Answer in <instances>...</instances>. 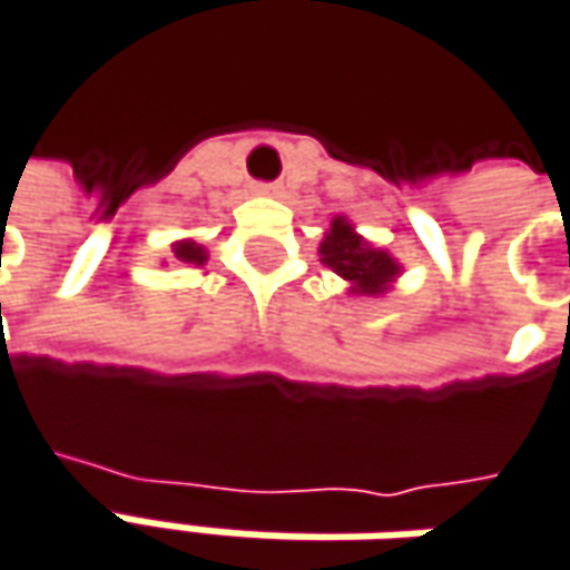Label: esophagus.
Segmentation results:
<instances>
[{
    "label": "esophagus",
    "mask_w": 570,
    "mask_h": 570,
    "mask_svg": "<svg viewBox=\"0 0 570 570\" xmlns=\"http://www.w3.org/2000/svg\"><path fill=\"white\" fill-rule=\"evenodd\" d=\"M255 191L258 195H281V186L277 183H255Z\"/></svg>",
    "instance_id": "34e87169"
}]
</instances>
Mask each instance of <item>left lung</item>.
Listing matches in <instances>:
<instances>
[{"mask_svg":"<svg viewBox=\"0 0 570 570\" xmlns=\"http://www.w3.org/2000/svg\"><path fill=\"white\" fill-rule=\"evenodd\" d=\"M318 252L324 265L350 281V293L356 296H382L391 281L401 274V265L384 248L368 246L346 217L331 220V229L324 233Z\"/></svg>","mask_w":570,"mask_h":570,"instance_id":"1","label":"left lung"}]
</instances>
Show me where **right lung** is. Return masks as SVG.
<instances>
[{"instance_id": "1", "label": "right lung", "mask_w": 570, "mask_h": 570, "mask_svg": "<svg viewBox=\"0 0 570 570\" xmlns=\"http://www.w3.org/2000/svg\"><path fill=\"white\" fill-rule=\"evenodd\" d=\"M173 252H176V258L179 262H188V265H205V248L198 246V243H191V239H183V243H176L173 246Z\"/></svg>"}]
</instances>
